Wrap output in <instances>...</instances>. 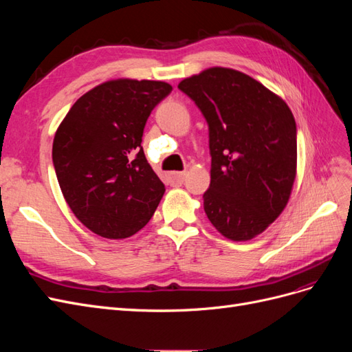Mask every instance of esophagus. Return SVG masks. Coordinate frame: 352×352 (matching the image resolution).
Wrapping results in <instances>:
<instances>
[{
    "label": "esophagus",
    "mask_w": 352,
    "mask_h": 352,
    "mask_svg": "<svg viewBox=\"0 0 352 352\" xmlns=\"http://www.w3.org/2000/svg\"><path fill=\"white\" fill-rule=\"evenodd\" d=\"M185 176H186V172H173L168 175V180H170V184L180 185L185 180Z\"/></svg>",
    "instance_id": "obj_1"
}]
</instances>
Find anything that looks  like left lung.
<instances>
[{"label":"left lung","mask_w":352,"mask_h":352,"mask_svg":"<svg viewBox=\"0 0 352 352\" xmlns=\"http://www.w3.org/2000/svg\"><path fill=\"white\" fill-rule=\"evenodd\" d=\"M208 124L204 210L232 241L258 235L283 211L296 173V124L278 95L238 70L212 67L177 87Z\"/></svg>","instance_id":"8db88e82"}]
</instances>
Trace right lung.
<instances>
[{"label":"right lung","instance_id":"1","mask_svg":"<svg viewBox=\"0 0 352 352\" xmlns=\"http://www.w3.org/2000/svg\"><path fill=\"white\" fill-rule=\"evenodd\" d=\"M172 89L157 80L105 82L82 95L57 129L52 164L61 192L102 238L135 235L163 198L141 144L148 117Z\"/></svg>","mask_w":352,"mask_h":352}]
</instances>
